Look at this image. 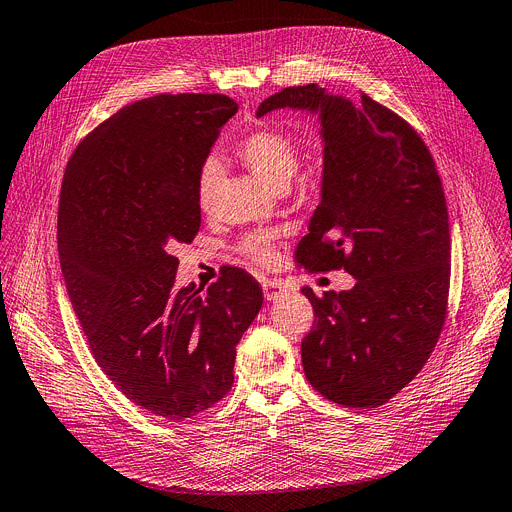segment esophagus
I'll return each instance as SVG.
<instances>
[{
	"label": "esophagus",
	"instance_id": "obj_1",
	"mask_svg": "<svg viewBox=\"0 0 512 512\" xmlns=\"http://www.w3.org/2000/svg\"><path fill=\"white\" fill-rule=\"evenodd\" d=\"M262 293L266 301H279L289 293V287L281 281H266L262 283Z\"/></svg>",
	"mask_w": 512,
	"mask_h": 512
}]
</instances>
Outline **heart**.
Here are the masks:
<instances>
[{"label":"heart","instance_id":"heart-1","mask_svg":"<svg viewBox=\"0 0 512 512\" xmlns=\"http://www.w3.org/2000/svg\"><path fill=\"white\" fill-rule=\"evenodd\" d=\"M240 157L246 168L260 178L272 190H285L291 186L299 170L297 145L283 133L258 131L240 145ZM223 178V166L217 157H209L199 172L196 184V199L203 211H209L215 203V196ZM272 242L268 235H252L244 242V252L258 262L270 258Z\"/></svg>","mask_w":512,"mask_h":512}]
</instances>
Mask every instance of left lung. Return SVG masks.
<instances>
[{
	"label": "left lung",
	"instance_id": "left-lung-1",
	"mask_svg": "<svg viewBox=\"0 0 512 512\" xmlns=\"http://www.w3.org/2000/svg\"><path fill=\"white\" fill-rule=\"evenodd\" d=\"M291 108L316 116L324 149L320 205L299 242L309 270L344 268L357 285L311 301L301 342L311 387L348 408H377L428 361L445 324L451 240L445 192L416 131L369 96L318 84L266 98L256 119Z\"/></svg>",
	"mask_w": 512,
	"mask_h": 512
}]
</instances>
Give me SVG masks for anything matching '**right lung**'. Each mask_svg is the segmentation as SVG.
Wrapping results in <instances>:
<instances>
[{"label":"right lung","mask_w":512,"mask_h":512,"mask_svg":"<svg viewBox=\"0 0 512 512\" xmlns=\"http://www.w3.org/2000/svg\"><path fill=\"white\" fill-rule=\"evenodd\" d=\"M238 112L223 94H157L114 112L65 168L57 242L71 305L108 379L168 422L233 385L235 346L262 291L229 268L205 295L178 289V258L201 227L199 172Z\"/></svg>","instance_id":"add662e5"}]
</instances>
